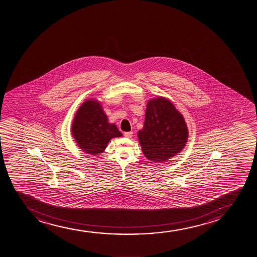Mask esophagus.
Returning <instances> with one entry per match:
<instances>
[{"label": "esophagus", "mask_w": 257, "mask_h": 257, "mask_svg": "<svg viewBox=\"0 0 257 257\" xmlns=\"http://www.w3.org/2000/svg\"><path fill=\"white\" fill-rule=\"evenodd\" d=\"M132 136H133V132H132V131H130V132H125V133H124V136L127 137V138H131Z\"/></svg>", "instance_id": "obj_1"}]
</instances>
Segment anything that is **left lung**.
Segmentation results:
<instances>
[{"label": "left lung", "mask_w": 257, "mask_h": 257, "mask_svg": "<svg viewBox=\"0 0 257 257\" xmlns=\"http://www.w3.org/2000/svg\"><path fill=\"white\" fill-rule=\"evenodd\" d=\"M188 137L185 120L173 103L161 97L148 101L144 127L138 132L140 144L147 159L165 162L183 150Z\"/></svg>", "instance_id": "1"}]
</instances>
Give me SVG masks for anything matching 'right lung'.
I'll return each mask as SVG.
<instances>
[{
	"instance_id": "right-lung-1",
	"label": "right lung",
	"mask_w": 257,
	"mask_h": 257,
	"mask_svg": "<svg viewBox=\"0 0 257 257\" xmlns=\"http://www.w3.org/2000/svg\"><path fill=\"white\" fill-rule=\"evenodd\" d=\"M71 130L78 147L91 155L102 154L110 140L122 136L115 124L108 121L101 103L92 98L78 109Z\"/></svg>"
}]
</instances>
